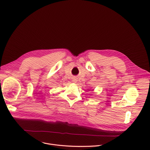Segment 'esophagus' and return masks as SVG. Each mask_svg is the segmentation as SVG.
Masks as SVG:
<instances>
[{
  "mask_svg": "<svg viewBox=\"0 0 150 150\" xmlns=\"http://www.w3.org/2000/svg\"><path fill=\"white\" fill-rule=\"evenodd\" d=\"M74 82H76V80H75V79H74Z\"/></svg>",
  "mask_w": 150,
  "mask_h": 150,
  "instance_id": "esophagus-1",
  "label": "esophagus"
}]
</instances>
